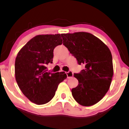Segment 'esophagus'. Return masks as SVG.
Returning <instances> with one entry per match:
<instances>
[{"label":"esophagus","instance_id":"esophagus-1","mask_svg":"<svg viewBox=\"0 0 129 129\" xmlns=\"http://www.w3.org/2000/svg\"><path fill=\"white\" fill-rule=\"evenodd\" d=\"M66 75H67V76L68 79H69V78H72V77L73 76V72H71V71H69V72H66Z\"/></svg>","mask_w":129,"mask_h":129}]
</instances>
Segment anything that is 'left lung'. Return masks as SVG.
<instances>
[{
	"label": "left lung",
	"instance_id": "obj_1",
	"mask_svg": "<svg viewBox=\"0 0 129 129\" xmlns=\"http://www.w3.org/2000/svg\"><path fill=\"white\" fill-rule=\"evenodd\" d=\"M63 44L79 65L85 69L73 76L78 85L72 89L77 103L91 106L103 99L110 88L113 75L112 56L108 47L89 33L62 34Z\"/></svg>",
	"mask_w": 129,
	"mask_h": 129
}]
</instances>
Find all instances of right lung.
Wrapping results in <instances>:
<instances>
[{"instance_id": "1", "label": "right lung", "mask_w": 129, "mask_h": 129, "mask_svg": "<svg viewBox=\"0 0 129 129\" xmlns=\"http://www.w3.org/2000/svg\"><path fill=\"white\" fill-rule=\"evenodd\" d=\"M62 44V35H38L19 51L15 60V76L22 92L38 105L46 104L55 94L58 85L67 78L64 72L47 70L53 63V50Z\"/></svg>"}]
</instances>
